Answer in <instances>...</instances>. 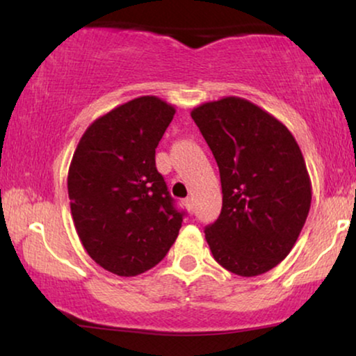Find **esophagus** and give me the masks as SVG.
I'll return each instance as SVG.
<instances>
[{
    "label": "esophagus",
    "mask_w": 356,
    "mask_h": 356,
    "mask_svg": "<svg viewBox=\"0 0 356 356\" xmlns=\"http://www.w3.org/2000/svg\"><path fill=\"white\" fill-rule=\"evenodd\" d=\"M184 207L188 209V212H189V213H193V212H194V204H193V199H191V197H186V199H184Z\"/></svg>",
    "instance_id": "esophagus-1"
}]
</instances>
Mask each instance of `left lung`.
Wrapping results in <instances>:
<instances>
[{"label":"left lung","mask_w":356,"mask_h":356,"mask_svg":"<svg viewBox=\"0 0 356 356\" xmlns=\"http://www.w3.org/2000/svg\"><path fill=\"white\" fill-rule=\"evenodd\" d=\"M191 116L220 170V216L206 228L213 259L233 274H266L295 246L311 207V179L289 128L252 102L222 97Z\"/></svg>","instance_id":"left-lung-1"}]
</instances>
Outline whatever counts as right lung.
<instances>
[{
  "instance_id": "1",
  "label": "right lung",
  "mask_w": 356,
  "mask_h": 356,
  "mask_svg": "<svg viewBox=\"0 0 356 356\" xmlns=\"http://www.w3.org/2000/svg\"><path fill=\"white\" fill-rule=\"evenodd\" d=\"M175 113L159 97H138L99 116L72 155V222L87 254L111 274L152 269L181 228L183 213L155 167V149Z\"/></svg>"
}]
</instances>
